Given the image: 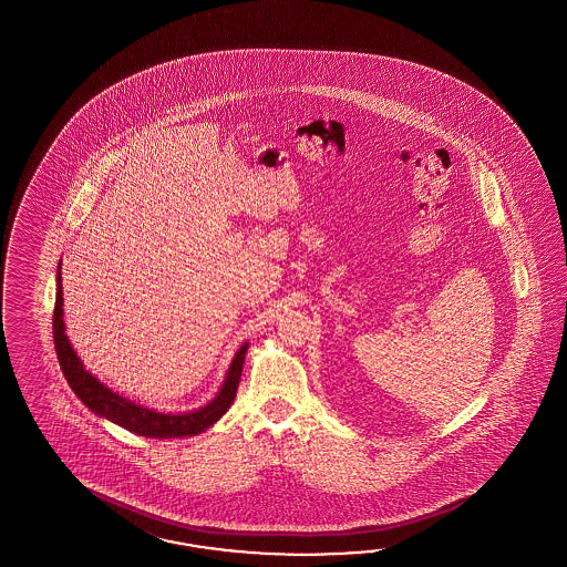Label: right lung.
<instances>
[{"mask_svg": "<svg viewBox=\"0 0 567 567\" xmlns=\"http://www.w3.org/2000/svg\"><path fill=\"white\" fill-rule=\"evenodd\" d=\"M61 266L62 264H59V269H56V303H54V318H52L54 349L59 354L62 373L66 377L74 395L81 399L89 410L99 417L117 423L132 434L157 437V440L200 434V432H205L206 427L215 425L227 413L233 399L237 395L245 352L249 349V342H243L241 349L237 350L217 395L210 399L206 405L198 410L186 411V413H164V411L150 410L145 405L135 403L132 399L123 398L120 393L111 391L107 385H103L95 374L86 371L83 361L76 357L73 344L64 334L66 326L62 318L64 312H62Z\"/></svg>", "mask_w": 567, "mask_h": 567, "instance_id": "1", "label": "right lung"}]
</instances>
